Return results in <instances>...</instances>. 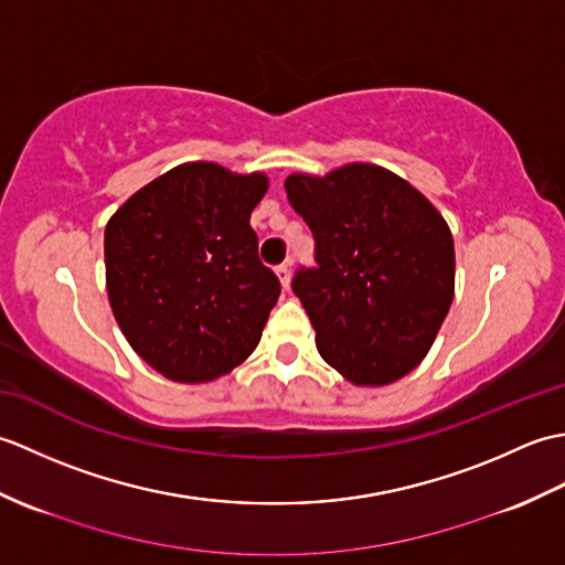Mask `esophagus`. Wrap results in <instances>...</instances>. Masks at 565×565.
I'll use <instances>...</instances> for the list:
<instances>
[{
    "mask_svg": "<svg viewBox=\"0 0 565 565\" xmlns=\"http://www.w3.org/2000/svg\"><path fill=\"white\" fill-rule=\"evenodd\" d=\"M274 271H276V276H279V281H281L284 289H289V284H291V269H289V264H279V267H276Z\"/></svg>",
    "mask_w": 565,
    "mask_h": 565,
    "instance_id": "34e87169",
    "label": "esophagus"
}]
</instances>
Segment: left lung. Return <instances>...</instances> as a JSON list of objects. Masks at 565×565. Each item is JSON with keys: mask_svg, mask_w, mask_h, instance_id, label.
<instances>
[{"mask_svg": "<svg viewBox=\"0 0 565 565\" xmlns=\"http://www.w3.org/2000/svg\"><path fill=\"white\" fill-rule=\"evenodd\" d=\"M286 194L316 239L291 289L320 356L356 386H386L423 362L454 298V239L437 209L376 164L291 174Z\"/></svg>", "mask_w": 565, "mask_h": 565, "instance_id": "obj_1", "label": "left lung"}]
</instances>
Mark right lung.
<instances>
[{
  "mask_svg": "<svg viewBox=\"0 0 565 565\" xmlns=\"http://www.w3.org/2000/svg\"><path fill=\"white\" fill-rule=\"evenodd\" d=\"M264 191V174L189 162L142 186L106 225L114 318L162 376L211 381L257 347L281 294L249 225Z\"/></svg>",
  "mask_w": 565,
  "mask_h": 565,
  "instance_id": "add662e5",
  "label": "right lung"
}]
</instances>
